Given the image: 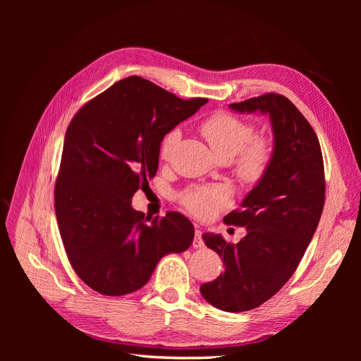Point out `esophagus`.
Masks as SVG:
<instances>
[{
    "mask_svg": "<svg viewBox=\"0 0 361 361\" xmlns=\"http://www.w3.org/2000/svg\"><path fill=\"white\" fill-rule=\"evenodd\" d=\"M204 245V241L202 238V231L199 230V226H196V231H195V240H193V247L195 249H200Z\"/></svg>",
    "mask_w": 361,
    "mask_h": 361,
    "instance_id": "obj_1",
    "label": "esophagus"
}]
</instances>
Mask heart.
Listing matches in <instances>:
<instances>
[{
    "instance_id": "heart-1",
    "label": "heart",
    "mask_w": 361,
    "mask_h": 361,
    "mask_svg": "<svg viewBox=\"0 0 361 361\" xmlns=\"http://www.w3.org/2000/svg\"><path fill=\"white\" fill-rule=\"evenodd\" d=\"M202 136L209 143L219 159H233L235 174L247 184L257 183L272 161V142L264 136H255V126L230 112H216L200 124ZM180 137L178 130L164 136L159 147L162 159H168ZM185 209L200 219L214 216L228 203V195L221 187H190L181 195Z\"/></svg>"
}]
</instances>
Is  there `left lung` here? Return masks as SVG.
Listing matches in <instances>:
<instances>
[{"instance_id":"left-lung-1","label":"left lung","mask_w":361,"mask_h":361,"mask_svg":"<svg viewBox=\"0 0 361 361\" xmlns=\"http://www.w3.org/2000/svg\"><path fill=\"white\" fill-rule=\"evenodd\" d=\"M230 106L268 114L274 131L268 171L240 209L224 218L226 225L245 226L247 234L237 244L203 234L225 269L200 293L214 307L237 313L263 305L295 272L324 211L325 171L314 130L283 94L267 93Z\"/></svg>"}]
</instances>
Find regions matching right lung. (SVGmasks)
Returning <instances> with one entry per match:
<instances>
[{
  "mask_svg": "<svg viewBox=\"0 0 361 361\" xmlns=\"http://www.w3.org/2000/svg\"><path fill=\"white\" fill-rule=\"evenodd\" d=\"M207 102L188 101L139 75L85 104L66 131L54 204L70 264L92 290L142 288L158 262L190 247L193 224L180 212L145 218L131 207L157 176L166 133Z\"/></svg>",
  "mask_w": 361,
  "mask_h": 361,
  "instance_id": "add662e5",
  "label": "right lung"
}]
</instances>
